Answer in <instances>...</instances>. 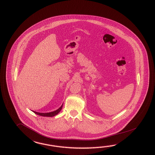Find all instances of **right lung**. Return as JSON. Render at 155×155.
<instances>
[{"instance_id":"1","label":"right lung","mask_w":155,"mask_h":155,"mask_svg":"<svg viewBox=\"0 0 155 155\" xmlns=\"http://www.w3.org/2000/svg\"><path fill=\"white\" fill-rule=\"evenodd\" d=\"M62 107H63V104L61 105V106L59 108H58V110H56L55 111H53V112H48V113H40V112H35L32 110L33 112H34L35 114L36 115H40L41 116H46V117H52V116H54L55 115H57L59 114V112H60L61 110L62 109Z\"/></svg>"}]
</instances>
